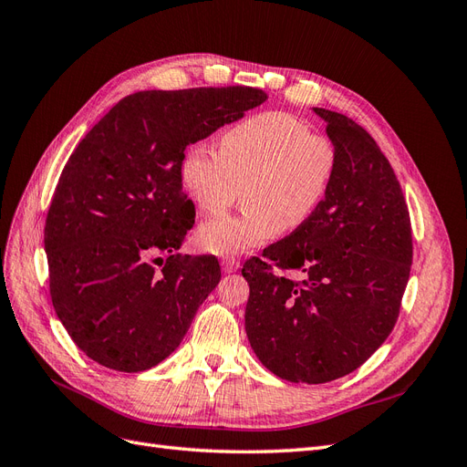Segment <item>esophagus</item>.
<instances>
[{
    "instance_id": "obj_1",
    "label": "esophagus",
    "mask_w": 467,
    "mask_h": 467,
    "mask_svg": "<svg viewBox=\"0 0 467 467\" xmlns=\"http://www.w3.org/2000/svg\"><path fill=\"white\" fill-rule=\"evenodd\" d=\"M239 268V261L237 259H232V257H225L222 261V271L223 273H235Z\"/></svg>"
}]
</instances>
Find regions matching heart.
<instances>
[{"mask_svg":"<svg viewBox=\"0 0 467 467\" xmlns=\"http://www.w3.org/2000/svg\"><path fill=\"white\" fill-rule=\"evenodd\" d=\"M337 167L331 140L317 136L288 112H263L220 138V153L196 144L181 161V182L202 214L232 206L244 189L239 214L210 218L196 232L199 245L235 257L282 232L290 234L316 214Z\"/></svg>","mask_w":467,"mask_h":467,"instance_id":"1","label":"heart"}]
</instances>
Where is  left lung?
Wrapping results in <instances>:
<instances>
[{"label":"left lung","instance_id":"8db88e82","mask_svg":"<svg viewBox=\"0 0 467 467\" xmlns=\"http://www.w3.org/2000/svg\"><path fill=\"white\" fill-rule=\"evenodd\" d=\"M314 112L337 151L329 191L300 230L242 271L249 345L296 384L343 378L374 355L398 321L413 261L411 220L386 155L345 115Z\"/></svg>","mask_w":467,"mask_h":467}]
</instances>
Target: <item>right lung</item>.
<instances>
[{"instance_id": "1", "label": "right lung", "mask_w": 467, "mask_h": 467, "mask_svg": "<svg viewBox=\"0 0 467 467\" xmlns=\"http://www.w3.org/2000/svg\"><path fill=\"white\" fill-rule=\"evenodd\" d=\"M265 99L253 88L138 91L69 155L45 251L56 316L91 360L142 372L181 345L222 278L216 257L177 253L194 223L182 155ZM158 252L170 255L161 272L149 265Z\"/></svg>"}]
</instances>
